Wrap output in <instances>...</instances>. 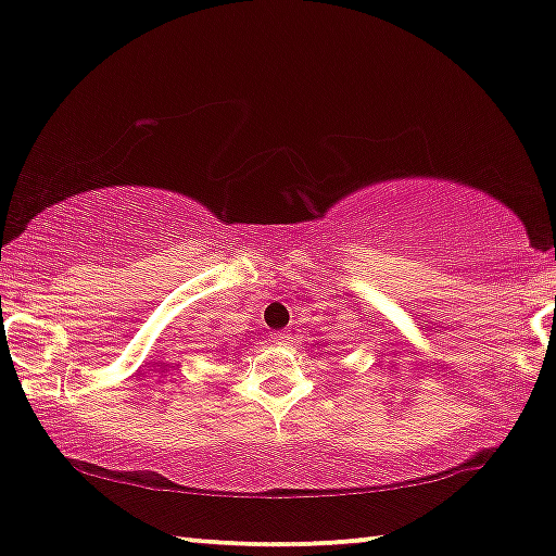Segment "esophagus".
I'll use <instances>...</instances> for the list:
<instances>
[{
    "label": "esophagus",
    "mask_w": 556,
    "mask_h": 556,
    "mask_svg": "<svg viewBox=\"0 0 556 556\" xmlns=\"http://www.w3.org/2000/svg\"><path fill=\"white\" fill-rule=\"evenodd\" d=\"M270 339H273V344H288V341H291V337H288V331L270 333Z\"/></svg>",
    "instance_id": "esophagus-1"
}]
</instances>
